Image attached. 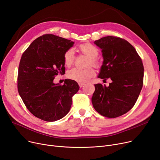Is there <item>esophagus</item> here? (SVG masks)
<instances>
[{
  "mask_svg": "<svg viewBox=\"0 0 160 160\" xmlns=\"http://www.w3.org/2000/svg\"><path fill=\"white\" fill-rule=\"evenodd\" d=\"M79 87L81 88V87H82L83 86L85 85V83H81V82H79Z\"/></svg>",
  "mask_w": 160,
  "mask_h": 160,
  "instance_id": "34e87169",
  "label": "esophagus"
}]
</instances>
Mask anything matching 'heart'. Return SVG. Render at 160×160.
Instances as JSON below:
<instances>
[{"instance_id": "obj_1", "label": "heart", "mask_w": 160, "mask_h": 160, "mask_svg": "<svg viewBox=\"0 0 160 160\" xmlns=\"http://www.w3.org/2000/svg\"><path fill=\"white\" fill-rule=\"evenodd\" d=\"M79 49L85 55L89 57L88 60V65H92L94 67H98L100 64L96 57L99 54L98 49L90 43H85L80 45ZM64 65L67 67H70L74 62L75 56L74 51L72 49L67 50L63 56ZM95 75V72L92 67H88L85 69H78L73 68L67 73V77L75 81L81 83L87 82Z\"/></svg>"}]
</instances>
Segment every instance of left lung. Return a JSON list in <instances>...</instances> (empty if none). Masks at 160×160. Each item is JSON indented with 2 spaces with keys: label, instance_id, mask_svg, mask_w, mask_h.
Listing matches in <instances>:
<instances>
[{
  "label": "left lung",
  "instance_id": "8db88e82",
  "mask_svg": "<svg viewBox=\"0 0 160 160\" xmlns=\"http://www.w3.org/2000/svg\"><path fill=\"white\" fill-rule=\"evenodd\" d=\"M94 43L103 58L98 77L112 82L109 87L94 85L92 103L102 116L116 118L130 111L139 96L144 76L142 60L133 45L121 38L105 36Z\"/></svg>",
  "mask_w": 160,
  "mask_h": 160
}]
</instances>
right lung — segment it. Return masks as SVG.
<instances>
[{
    "mask_svg": "<svg viewBox=\"0 0 160 160\" xmlns=\"http://www.w3.org/2000/svg\"><path fill=\"white\" fill-rule=\"evenodd\" d=\"M74 42L53 34L38 38L22 53L18 69V92L28 110L47 122L61 119L69 112L79 86L72 79L53 82L65 73L63 56Z\"/></svg>",
    "mask_w": 160,
    "mask_h": 160,
    "instance_id": "right-lung-1",
    "label": "right lung"
}]
</instances>
